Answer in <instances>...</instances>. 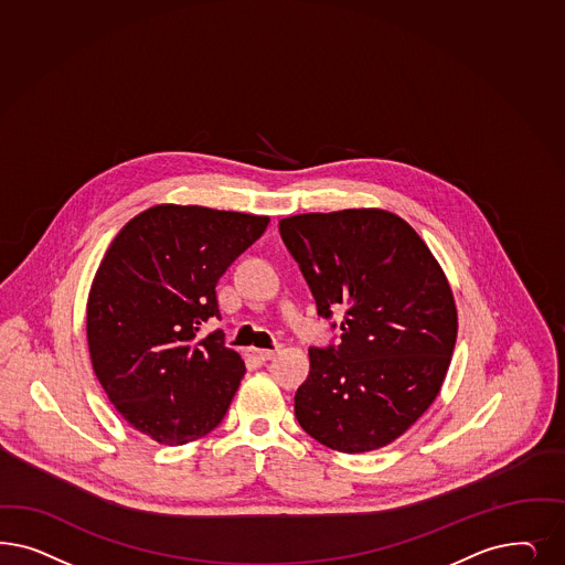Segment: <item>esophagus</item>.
<instances>
[{
  "label": "esophagus",
  "mask_w": 565,
  "mask_h": 565,
  "mask_svg": "<svg viewBox=\"0 0 565 565\" xmlns=\"http://www.w3.org/2000/svg\"><path fill=\"white\" fill-rule=\"evenodd\" d=\"M247 355L254 360L255 364H264V362L273 360L274 351L273 349H257V347H249V349H247Z\"/></svg>",
  "instance_id": "esophagus-1"
}]
</instances>
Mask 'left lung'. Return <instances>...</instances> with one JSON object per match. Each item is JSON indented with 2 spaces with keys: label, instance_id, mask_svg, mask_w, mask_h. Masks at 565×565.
Masks as SVG:
<instances>
[{
  "label": "left lung",
  "instance_id": "1",
  "mask_svg": "<svg viewBox=\"0 0 565 565\" xmlns=\"http://www.w3.org/2000/svg\"><path fill=\"white\" fill-rule=\"evenodd\" d=\"M278 226L318 313L347 310L341 345L310 351V376L295 395L297 422L341 454L386 447L440 393L457 339L451 285L393 212H311Z\"/></svg>",
  "mask_w": 565,
  "mask_h": 565
}]
</instances>
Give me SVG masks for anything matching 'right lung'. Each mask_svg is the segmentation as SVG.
<instances>
[{"mask_svg":"<svg viewBox=\"0 0 565 565\" xmlns=\"http://www.w3.org/2000/svg\"><path fill=\"white\" fill-rule=\"evenodd\" d=\"M270 218L160 203L109 243L87 299L97 381L128 426L160 445H184L218 426L245 364L216 330L220 276Z\"/></svg>","mask_w":565,"mask_h":565,"instance_id":"1","label":"right lung"}]
</instances>
